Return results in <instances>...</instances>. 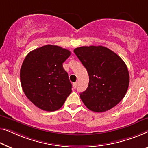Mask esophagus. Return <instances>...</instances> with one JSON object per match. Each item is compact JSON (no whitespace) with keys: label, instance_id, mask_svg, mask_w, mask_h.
Returning <instances> with one entry per match:
<instances>
[{"label":"esophagus","instance_id":"34e87169","mask_svg":"<svg viewBox=\"0 0 148 148\" xmlns=\"http://www.w3.org/2000/svg\"><path fill=\"white\" fill-rule=\"evenodd\" d=\"M72 86H73V88H76L77 87V82H74L72 84Z\"/></svg>","mask_w":148,"mask_h":148}]
</instances>
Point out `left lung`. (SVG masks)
I'll list each match as a JSON object with an SVG mask.
<instances>
[{
	"mask_svg": "<svg viewBox=\"0 0 148 148\" xmlns=\"http://www.w3.org/2000/svg\"><path fill=\"white\" fill-rule=\"evenodd\" d=\"M74 52L87 70L89 84L80 94L88 109L103 112L116 106L126 94L130 82L127 68L122 58L102 46H81Z\"/></svg>",
	"mask_w": 148,
	"mask_h": 148,
	"instance_id": "8db88e82",
	"label": "left lung"
}]
</instances>
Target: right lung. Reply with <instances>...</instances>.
<instances>
[{"mask_svg": "<svg viewBox=\"0 0 148 148\" xmlns=\"http://www.w3.org/2000/svg\"><path fill=\"white\" fill-rule=\"evenodd\" d=\"M71 53L45 45L26 55L21 68V83L30 102L45 111L60 109L72 92V84L62 64Z\"/></svg>", "mask_w": 148, "mask_h": 148, "instance_id": "add662e5", "label": "right lung"}]
</instances>
